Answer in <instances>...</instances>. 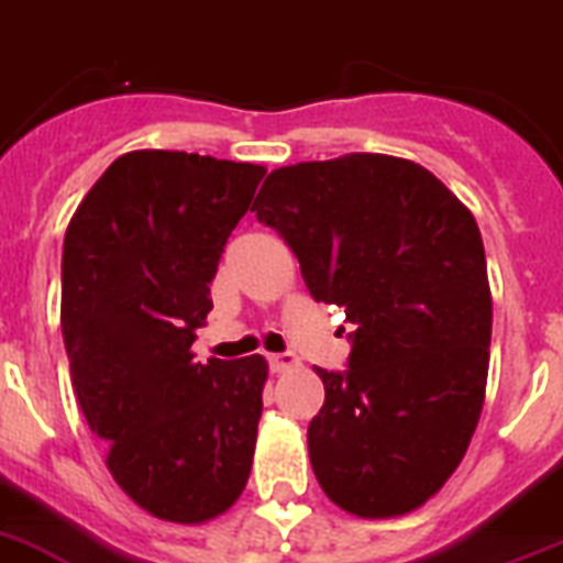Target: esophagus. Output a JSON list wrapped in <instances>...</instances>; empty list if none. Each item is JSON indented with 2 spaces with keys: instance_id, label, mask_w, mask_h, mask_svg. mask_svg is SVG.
<instances>
[{
  "instance_id": "34e87169",
  "label": "esophagus",
  "mask_w": 563,
  "mask_h": 563,
  "mask_svg": "<svg viewBox=\"0 0 563 563\" xmlns=\"http://www.w3.org/2000/svg\"><path fill=\"white\" fill-rule=\"evenodd\" d=\"M268 366H272V372H289L295 369V366H300V361H297L291 352H280V354H268Z\"/></svg>"
}]
</instances>
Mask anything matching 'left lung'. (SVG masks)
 <instances>
[{"mask_svg": "<svg viewBox=\"0 0 563 563\" xmlns=\"http://www.w3.org/2000/svg\"><path fill=\"white\" fill-rule=\"evenodd\" d=\"M252 211L291 245L311 297L354 325L349 369H318V484L357 518L423 507L484 409L493 295L475 217L423 165L389 154L274 168Z\"/></svg>", "mask_w": 563, "mask_h": 563, "instance_id": "left-lung-1", "label": "left lung"}]
</instances>
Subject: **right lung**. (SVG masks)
Wrapping results in <instances>:
<instances>
[{"instance_id": "add662e5", "label": "right lung", "mask_w": 563, "mask_h": 563, "mask_svg": "<svg viewBox=\"0 0 563 563\" xmlns=\"http://www.w3.org/2000/svg\"><path fill=\"white\" fill-rule=\"evenodd\" d=\"M266 168L129 151L85 194L63 245V338L106 466L159 521L206 523L252 472L268 363L194 361L223 245Z\"/></svg>"}]
</instances>
